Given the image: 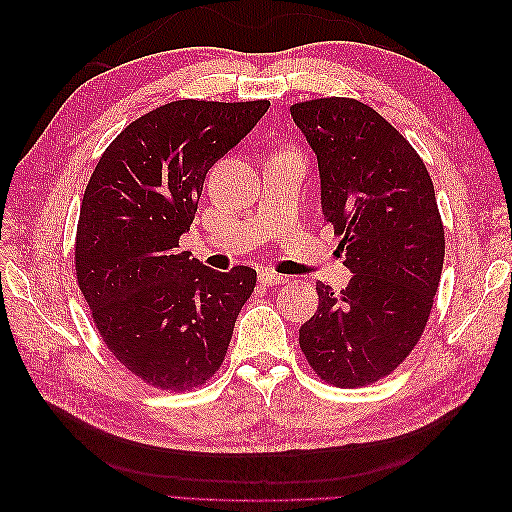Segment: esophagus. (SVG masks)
<instances>
[{
    "label": "esophagus",
    "instance_id": "34e87169",
    "mask_svg": "<svg viewBox=\"0 0 512 512\" xmlns=\"http://www.w3.org/2000/svg\"><path fill=\"white\" fill-rule=\"evenodd\" d=\"M258 280L262 286H282L288 282V277H284L280 273H273V271H260Z\"/></svg>",
    "mask_w": 512,
    "mask_h": 512
}]
</instances>
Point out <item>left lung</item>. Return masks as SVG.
I'll return each instance as SVG.
<instances>
[{"label":"left lung","mask_w":512,"mask_h":512,"mask_svg":"<svg viewBox=\"0 0 512 512\" xmlns=\"http://www.w3.org/2000/svg\"><path fill=\"white\" fill-rule=\"evenodd\" d=\"M290 115L316 153L322 215L352 273L339 294L316 282L299 344L324 382L354 389L391 374L425 331L444 262L436 192L412 145L367 104L320 98Z\"/></svg>","instance_id":"8db88e82"}]
</instances>
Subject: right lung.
Here are the masks:
<instances>
[{
	"instance_id": "1",
	"label": "right lung",
	"mask_w": 512,
	"mask_h": 512,
	"mask_svg": "<svg viewBox=\"0 0 512 512\" xmlns=\"http://www.w3.org/2000/svg\"><path fill=\"white\" fill-rule=\"evenodd\" d=\"M267 100H177L132 121L91 175L76 228V280L117 361L185 391L222 365L256 271H213L179 252L209 168L267 113Z\"/></svg>"
}]
</instances>
